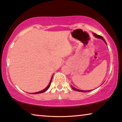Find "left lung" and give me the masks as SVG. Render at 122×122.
<instances>
[{
	"label": "left lung",
	"mask_w": 122,
	"mask_h": 122,
	"mask_svg": "<svg viewBox=\"0 0 122 122\" xmlns=\"http://www.w3.org/2000/svg\"><path fill=\"white\" fill-rule=\"evenodd\" d=\"M93 34H94V36H95L96 38H99V39H102V40H103V41H104V42L105 43H106V44H107L106 40H104V38H103L102 36H99V35L96 34V33H93ZM71 88H72V89H73V90H75V91H77V92H90V91L92 90H81L77 89H76V88H74V87H73V86H72Z\"/></svg>",
	"instance_id": "1"
}]
</instances>
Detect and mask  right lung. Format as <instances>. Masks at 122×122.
Listing matches in <instances>:
<instances>
[{"label": "right lung", "mask_w": 122, "mask_h": 122, "mask_svg": "<svg viewBox=\"0 0 122 122\" xmlns=\"http://www.w3.org/2000/svg\"><path fill=\"white\" fill-rule=\"evenodd\" d=\"M53 76H52V77H51V81H50V82H49V84H48V86H47L46 88L44 89V90H41V91H40V92H34V93H33V94H40V93H42V92H46V90H48V88H49V87H50V86H51V80H52ZM30 94H31V93H30Z\"/></svg>", "instance_id": "1"}]
</instances>
